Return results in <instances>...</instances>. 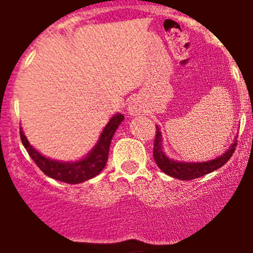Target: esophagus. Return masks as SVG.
I'll return each mask as SVG.
<instances>
[{
  "label": "esophagus",
  "mask_w": 253,
  "mask_h": 253,
  "mask_svg": "<svg viewBox=\"0 0 253 253\" xmlns=\"http://www.w3.org/2000/svg\"><path fill=\"white\" fill-rule=\"evenodd\" d=\"M144 109L142 105V101L139 98H131L128 105H127V110L131 115H138L139 113H142V110Z\"/></svg>",
  "instance_id": "1"
}]
</instances>
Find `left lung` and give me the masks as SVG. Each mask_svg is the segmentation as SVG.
<instances>
[{
  "mask_svg": "<svg viewBox=\"0 0 253 253\" xmlns=\"http://www.w3.org/2000/svg\"><path fill=\"white\" fill-rule=\"evenodd\" d=\"M236 140L231 144L223 155H220L219 158L210 160V162L204 163H182L176 162L172 159L167 158L166 154L163 152L162 148V131L156 126V135H155L154 143V159L158 167L162 169L163 172L167 173L168 176L178 178V180H193L198 178L210 172H214L220 167H223L226 163L230 160V158L234 154L236 148Z\"/></svg>",
  "mask_w": 253,
  "mask_h": 253,
  "instance_id": "obj_1",
  "label": "left lung"
}]
</instances>
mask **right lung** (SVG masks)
Returning <instances> with one entry per match:
<instances>
[{"label": "right lung", "mask_w": 253, "mask_h": 253, "mask_svg": "<svg viewBox=\"0 0 253 253\" xmlns=\"http://www.w3.org/2000/svg\"><path fill=\"white\" fill-rule=\"evenodd\" d=\"M125 119L123 114H115L111 117L106 126L103 127V131L101 132L98 142L94 146V148L79 162H57L43 156L39 154L35 148L29 143L26 135L21 128V140L25 146L26 151L29 152L30 158L33 159L35 164L39 167L42 172L45 176L55 178L57 181H63L67 184H80L86 180H90L93 177L98 174L105 166H106L107 158H109V148H110L111 139L118 126Z\"/></svg>", "instance_id": "1"}]
</instances>
